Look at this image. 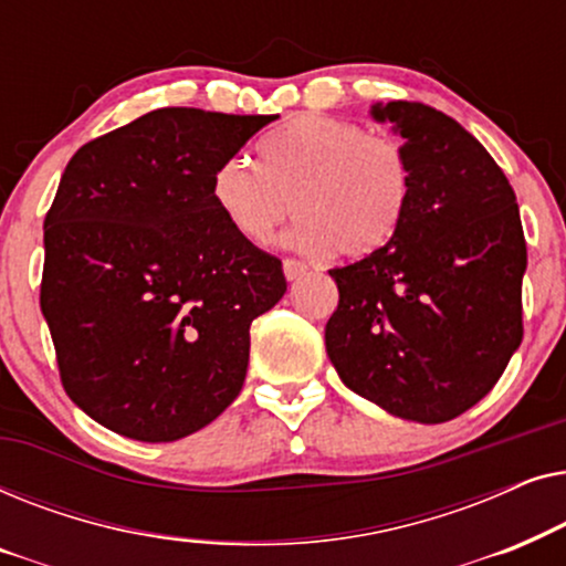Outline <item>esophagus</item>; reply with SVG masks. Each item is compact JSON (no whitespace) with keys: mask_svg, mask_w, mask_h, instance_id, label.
I'll use <instances>...</instances> for the list:
<instances>
[{"mask_svg":"<svg viewBox=\"0 0 566 566\" xmlns=\"http://www.w3.org/2000/svg\"><path fill=\"white\" fill-rule=\"evenodd\" d=\"M283 273H285V277H289V281H298V277L306 273V265H304V262L293 260V258H285L283 260Z\"/></svg>","mask_w":566,"mask_h":566,"instance_id":"34e87169","label":"esophagus"}]
</instances>
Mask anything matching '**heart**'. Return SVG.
<instances>
[{"instance_id": "1", "label": "heart", "mask_w": 566, "mask_h": 566, "mask_svg": "<svg viewBox=\"0 0 566 566\" xmlns=\"http://www.w3.org/2000/svg\"><path fill=\"white\" fill-rule=\"evenodd\" d=\"M260 166L231 157L211 177L223 221L258 247L273 239L293 206L298 221L289 242L296 250L370 254L394 237L412 188L397 138L332 115H298L262 138Z\"/></svg>"}]
</instances>
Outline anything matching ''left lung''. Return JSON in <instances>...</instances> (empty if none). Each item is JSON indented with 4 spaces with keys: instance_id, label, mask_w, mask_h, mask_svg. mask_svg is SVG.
I'll use <instances>...</instances> for the list:
<instances>
[{
    "instance_id": "1",
    "label": "left lung",
    "mask_w": 566,
    "mask_h": 566,
    "mask_svg": "<svg viewBox=\"0 0 566 566\" xmlns=\"http://www.w3.org/2000/svg\"><path fill=\"white\" fill-rule=\"evenodd\" d=\"M370 115L401 136L412 188L389 242L329 270L339 304L324 343L347 389L401 420L448 422L521 347V211L497 161L446 113L394 99Z\"/></svg>"
}]
</instances>
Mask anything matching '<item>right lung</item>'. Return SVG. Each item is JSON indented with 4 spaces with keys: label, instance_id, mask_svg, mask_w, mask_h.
I'll return each mask as SVG.
<instances>
[{
    "label": "right lung",
    "instance_id": "1",
    "mask_svg": "<svg viewBox=\"0 0 566 566\" xmlns=\"http://www.w3.org/2000/svg\"><path fill=\"white\" fill-rule=\"evenodd\" d=\"M277 115L159 107L69 159L43 223L41 312L61 384L118 436L172 443L242 391L250 324L285 293L211 177Z\"/></svg>",
    "mask_w": 566,
    "mask_h": 566
}]
</instances>
